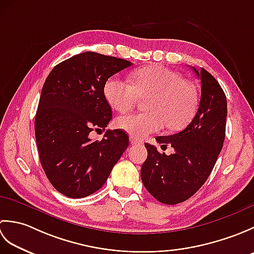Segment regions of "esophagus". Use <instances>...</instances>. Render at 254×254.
Segmentation results:
<instances>
[{
	"label": "esophagus",
	"mask_w": 254,
	"mask_h": 254,
	"mask_svg": "<svg viewBox=\"0 0 254 254\" xmlns=\"http://www.w3.org/2000/svg\"><path fill=\"white\" fill-rule=\"evenodd\" d=\"M130 141H131L132 145H142L143 144L141 141H139L138 138L134 137V136H130Z\"/></svg>",
	"instance_id": "obj_1"
}]
</instances>
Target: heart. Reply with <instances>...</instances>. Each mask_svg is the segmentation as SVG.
<instances>
[{"instance_id":"b5f03b06","label":"heart","mask_w":254,"mask_h":254,"mask_svg":"<svg viewBox=\"0 0 254 254\" xmlns=\"http://www.w3.org/2000/svg\"><path fill=\"white\" fill-rule=\"evenodd\" d=\"M104 96L113 110L132 109L138 99L146 112L119 117L116 127L132 136L144 137L166 126L169 130H180L195 115V90L179 73L161 65H149L134 71L130 83L112 76L104 84Z\"/></svg>"}]
</instances>
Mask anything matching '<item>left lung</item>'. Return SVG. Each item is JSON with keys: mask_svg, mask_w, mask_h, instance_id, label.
<instances>
[{"mask_svg": "<svg viewBox=\"0 0 254 254\" xmlns=\"http://www.w3.org/2000/svg\"><path fill=\"white\" fill-rule=\"evenodd\" d=\"M192 69L201 79L195 117L183 131L156 137L161 146L171 145L175 153L160 154L154 145L145 143L143 185L157 201L168 205L185 202L198 191L216 164L225 139L227 100L224 90L206 69Z\"/></svg>", "mask_w": 254, "mask_h": 254, "instance_id": "left-lung-1", "label": "left lung"}]
</instances>
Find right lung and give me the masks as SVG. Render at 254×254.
I'll use <instances>...</instances> for the list:
<instances>
[{
	"instance_id": "right-lung-1",
	"label": "right lung",
	"mask_w": 254,
	"mask_h": 254,
	"mask_svg": "<svg viewBox=\"0 0 254 254\" xmlns=\"http://www.w3.org/2000/svg\"><path fill=\"white\" fill-rule=\"evenodd\" d=\"M131 65L87 51L48 75L35 118L36 142L47 178L63 195L80 198L98 191L127 148L128 136L119 128L107 130L101 141H91L89 133L105 131L112 119L105 82Z\"/></svg>"
}]
</instances>
